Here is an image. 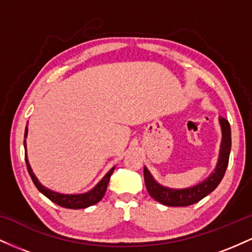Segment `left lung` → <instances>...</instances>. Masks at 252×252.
Here are the masks:
<instances>
[{
  "label": "left lung",
  "instance_id": "1",
  "mask_svg": "<svg viewBox=\"0 0 252 252\" xmlns=\"http://www.w3.org/2000/svg\"><path fill=\"white\" fill-rule=\"evenodd\" d=\"M219 123L221 126V144L219 150V158L217 162L215 172L200 184L193 187L182 189H174L169 187H164L153 178L148 169L144 167V182L148 193L153 199L166 206H189L200 201L202 198L209 195L213 192L220 184L221 179L224 178L225 170L227 168L228 158H230L231 150V128L230 123L224 117H219Z\"/></svg>",
  "mask_w": 252,
  "mask_h": 252
}]
</instances>
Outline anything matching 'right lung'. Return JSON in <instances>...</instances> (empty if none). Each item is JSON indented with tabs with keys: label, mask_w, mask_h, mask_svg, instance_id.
Instances as JSON below:
<instances>
[{
	"label": "right lung",
	"mask_w": 252,
	"mask_h": 252,
	"mask_svg": "<svg viewBox=\"0 0 252 252\" xmlns=\"http://www.w3.org/2000/svg\"><path fill=\"white\" fill-rule=\"evenodd\" d=\"M28 134V126H26L25 130V140H24V146H25V158H26V164H27L28 173H30L32 180H33L34 185L36 186V189H39V192H41L43 195L47 196L51 201H53L54 204L59 205V206L65 207V209H72V210H78V209H86V207L92 206V205L97 204L98 201H100L103 199L104 194H105L106 189H108V184L110 180V176L114 173L115 167H112L111 169L104 175V178L100 180L96 186L94 187L91 190L86 193H80V194H63V193L54 192V190L48 189L47 187H45L43 185L40 184V181L37 180L35 174L33 173V170L31 168V164L28 162L27 158V148H26V137Z\"/></svg>",
	"instance_id": "obj_1"
}]
</instances>
